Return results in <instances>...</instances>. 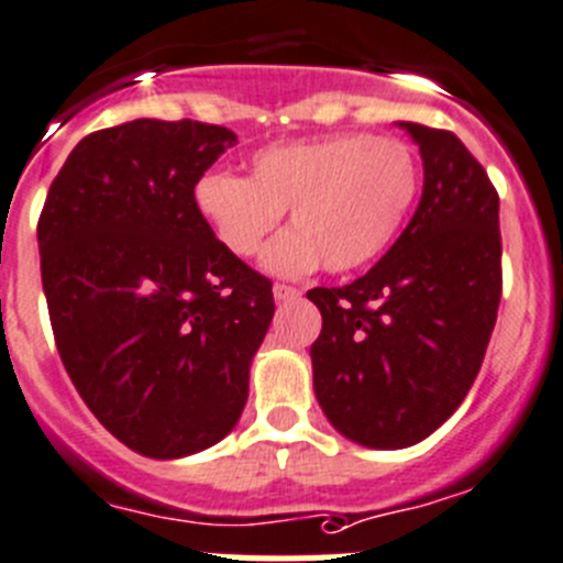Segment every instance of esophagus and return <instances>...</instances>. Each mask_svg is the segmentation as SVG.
Here are the masks:
<instances>
[{"instance_id":"obj_1","label":"esophagus","mask_w":563,"mask_h":563,"mask_svg":"<svg viewBox=\"0 0 563 563\" xmlns=\"http://www.w3.org/2000/svg\"><path fill=\"white\" fill-rule=\"evenodd\" d=\"M301 296V290L298 287H290V285H273V298H276L278 303L282 301H292V298Z\"/></svg>"}]
</instances>
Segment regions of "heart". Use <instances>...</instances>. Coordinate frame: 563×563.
<instances>
[{
  "label": "heart",
  "instance_id": "1",
  "mask_svg": "<svg viewBox=\"0 0 563 563\" xmlns=\"http://www.w3.org/2000/svg\"><path fill=\"white\" fill-rule=\"evenodd\" d=\"M420 187L415 152L398 137L329 135L267 146L251 176L212 170L192 187L198 216L234 256H254L290 210L292 229L262 254L276 276L365 267L409 218Z\"/></svg>",
  "mask_w": 563,
  "mask_h": 563
}]
</instances>
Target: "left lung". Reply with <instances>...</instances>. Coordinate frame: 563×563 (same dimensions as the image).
<instances>
[{"label":"left lung","instance_id":"left-lung-1","mask_svg":"<svg viewBox=\"0 0 563 563\" xmlns=\"http://www.w3.org/2000/svg\"><path fill=\"white\" fill-rule=\"evenodd\" d=\"M420 146L422 196L393 249L323 314L314 398L345 439L378 451L431 437L473 387L500 307V198L453 132L398 121Z\"/></svg>","mask_w":563,"mask_h":563}]
</instances>
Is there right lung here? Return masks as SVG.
I'll list each match as a JSON object with an SVG mask.
<instances>
[{
  "instance_id": "add662e5",
  "label": "right lung",
  "mask_w": 563,
  "mask_h": 563,
  "mask_svg": "<svg viewBox=\"0 0 563 563\" xmlns=\"http://www.w3.org/2000/svg\"><path fill=\"white\" fill-rule=\"evenodd\" d=\"M227 126L137 118L82 137L37 221L63 365L96 420L148 459L207 451L238 426L271 282L223 249L192 187Z\"/></svg>"
}]
</instances>
